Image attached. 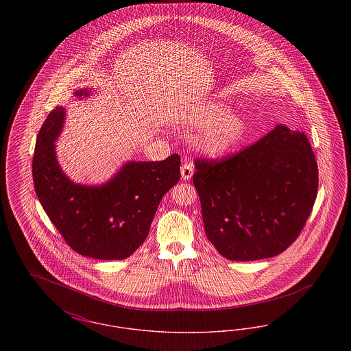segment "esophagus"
<instances>
[{
    "instance_id": "esophagus-1",
    "label": "esophagus",
    "mask_w": 351,
    "mask_h": 351,
    "mask_svg": "<svg viewBox=\"0 0 351 351\" xmlns=\"http://www.w3.org/2000/svg\"><path fill=\"white\" fill-rule=\"evenodd\" d=\"M193 171H195V168H193L191 163H184L183 166H182V178H183L184 180L191 179L192 175H193Z\"/></svg>"
}]
</instances>
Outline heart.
I'll use <instances>...</instances> for the list:
<instances>
[{
	"label": "heart",
	"instance_id": "heart-1",
	"mask_svg": "<svg viewBox=\"0 0 351 351\" xmlns=\"http://www.w3.org/2000/svg\"><path fill=\"white\" fill-rule=\"evenodd\" d=\"M189 132H197L195 145L210 156H221L234 149L245 133V122L239 116L228 113V108L208 101L189 110L182 121Z\"/></svg>",
	"mask_w": 351,
	"mask_h": 351
}]
</instances>
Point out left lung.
I'll return each instance as SVG.
<instances>
[{
    "instance_id": "1",
    "label": "left lung",
    "mask_w": 351,
    "mask_h": 351,
    "mask_svg": "<svg viewBox=\"0 0 351 351\" xmlns=\"http://www.w3.org/2000/svg\"><path fill=\"white\" fill-rule=\"evenodd\" d=\"M195 167L205 233L230 261L287 250L317 197V162L309 141L283 125L229 156L197 158Z\"/></svg>"
}]
</instances>
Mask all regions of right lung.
<instances>
[{
    "label": "right lung",
    "instance_id": "right-lung-1",
    "mask_svg": "<svg viewBox=\"0 0 351 351\" xmlns=\"http://www.w3.org/2000/svg\"><path fill=\"white\" fill-rule=\"evenodd\" d=\"M76 96H88L86 89ZM64 109L56 106L35 143L33 180L46 215L77 254L102 261L130 256L147 238L159 202L180 179V156L162 162H129L101 186L72 183L55 156Z\"/></svg>",
    "mask_w": 351,
    "mask_h": 351
}]
</instances>
